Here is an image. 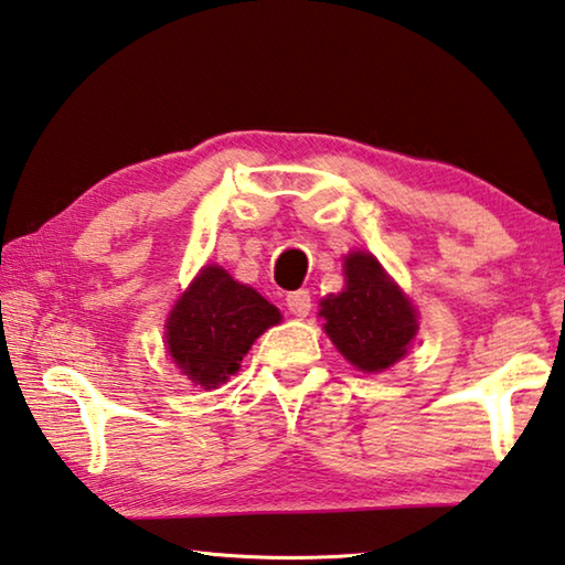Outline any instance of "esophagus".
<instances>
[{"label":"esophagus","mask_w":565,"mask_h":565,"mask_svg":"<svg viewBox=\"0 0 565 565\" xmlns=\"http://www.w3.org/2000/svg\"><path fill=\"white\" fill-rule=\"evenodd\" d=\"M285 305H288V310L292 312L295 318H305L312 308V298L308 290H298V292H288V298H285Z\"/></svg>","instance_id":"34e87169"}]
</instances>
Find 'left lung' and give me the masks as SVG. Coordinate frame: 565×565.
Masks as SVG:
<instances>
[{"instance_id": "1", "label": "left lung", "mask_w": 565, "mask_h": 565, "mask_svg": "<svg viewBox=\"0 0 565 565\" xmlns=\"http://www.w3.org/2000/svg\"><path fill=\"white\" fill-rule=\"evenodd\" d=\"M326 332L335 348L365 373L391 367L418 330L415 310L373 255L345 260V290L320 302Z\"/></svg>"}]
</instances>
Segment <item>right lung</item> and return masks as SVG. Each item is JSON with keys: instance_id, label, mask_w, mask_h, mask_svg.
Here are the masks:
<instances>
[{"instance_id": "add662e5", "label": "right lung", "mask_w": 565, "mask_h": 565, "mask_svg": "<svg viewBox=\"0 0 565 565\" xmlns=\"http://www.w3.org/2000/svg\"><path fill=\"white\" fill-rule=\"evenodd\" d=\"M280 312L260 292L210 265L174 305L168 320V350L195 385L217 387L237 373L239 360Z\"/></svg>"}]
</instances>
